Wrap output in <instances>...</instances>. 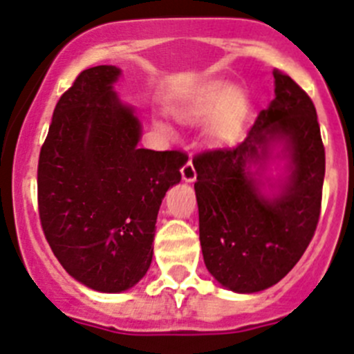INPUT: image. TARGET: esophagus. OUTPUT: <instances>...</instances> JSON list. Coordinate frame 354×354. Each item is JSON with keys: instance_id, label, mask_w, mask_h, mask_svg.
<instances>
[{"instance_id": "obj_1", "label": "esophagus", "mask_w": 354, "mask_h": 354, "mask_svg": "<svg viewBox=\"0 0 354 354\" xmlns=\"http://www.w3.org/2000/svg\"><path fill=\"white\" fill-rule=\"evenodd\" d=\"M181 178H183V181H187V183H192V181H196L197 173H196V167H194L192 160H188L187 164L183 166V169H181Z\"/></svg>"}]
</instances>
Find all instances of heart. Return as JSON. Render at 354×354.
<instances>
[{"instance_id":"1","label":"heart","mask_w":354,"mask_h":354,"mask_svg":"<svg viewBox=\"0 0 354 354\" xmlns=\"http://www.w3.org/2000/svg\"><path fill=\"white\" fill-rule=\"evenodd\" d=\"M248 110V94L229 82H211L197 88L176 108V118L183 124L207 122L206 138L213 145H227L237 136L241 122ZM162 134H171L162 120L155 122Z\"/></svg>"}]
</instances>
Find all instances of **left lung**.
Returning a JSON list of instances; mask_svg holds the SVG:
<instances>
[{
	"label": "left lung",
	"mask_w": 354,
	"mask_h": 354,
	"mask_svg": "<svg viewBox=\"0 0 354 354\" xmlns=\"http://www.w3.org/2000/svg\"><path fill=\"white\" fill-rule=\"evenodd\" d=\"M274 95L244 141L194 158L204 263L236 293L281 281L318 225L325 148L316 108L279 71Z\"/></svg>",
	"instance_id": "8db88e82"
}]
</instances>
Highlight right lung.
Instances as JSON below:
<instances>
[{
    "label": "right lung",
    "instance_id": "1",
    "mask_svg": "<svg viewBox=\"0 0 354 354\" xmlns=\"http://www.w3.org/2000/svg\"><path fill=\"white\" fill-rule=\"evenodd\" d=\"M120 77L110 64L78 75L59 99L38 162L39 220L52 252L101 293L125 292L150 269L162 199L188 160L138 147L141 118L115 92Z\"/></svg>",
    "mask_w": 354,
    "mask_h": 354
}]
</instances>
